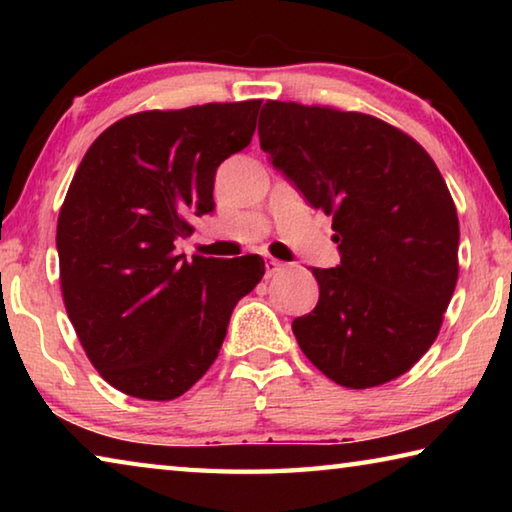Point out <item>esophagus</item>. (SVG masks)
Here are the masks:
<instances>
[{
	"label": "esophagus",
	"mask_w": 512,
	"mask_h": 512,
	"mask_svg": "<svg viewBox=\"0 0 512 512\" xmlns=\"http://www.w3.org/2000/svg\"><path fill=\"white\" fill-rule=\"evenodd\" d=\"M284 268V264L280 262V259H273V257H268L266 259V277H273V275H277Z\"/></svg>",
	"instance_id": "1"
}]
</instances>
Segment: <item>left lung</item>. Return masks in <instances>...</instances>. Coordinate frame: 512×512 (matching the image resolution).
<instances>
[{"mask_svg":"<svg viewBox=\"0 0 512 512\" xmlns=\"http://www.w3.org/2000/svg\"><path fill=\"white\" fill-rule=\"evenodd\" d=\"M259 146L311 207L332 216L341 264L311 268L300 350L345 388L404 375L436 341L458 280V216L422 146L363 112L266 101Z\"/></svg>","mask_w":512,"mask_h":512,"instance_id":"left-lung-1","label":"left lung"}]
</instances>
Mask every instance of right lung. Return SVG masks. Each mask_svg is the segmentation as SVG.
<instances>
[{
	"mask_svg": "<svg viewBox=\"0 0 512 512\" xmlns=\"http://www.w3.org/2000/svg\"><path fill=\"white\" fill-rule=\"evenodd\" d=\"M262 101L146 110L92 142L60 207V291L76 336L117 391L167 402L214 359L264 259L176 253L214 210V176L253 140Z\"/></svg>",
	"mask_w": 512,
	"mask_h": 512,
	"instance_id": "1",
	"label": "right lung"
}]
</instances>
